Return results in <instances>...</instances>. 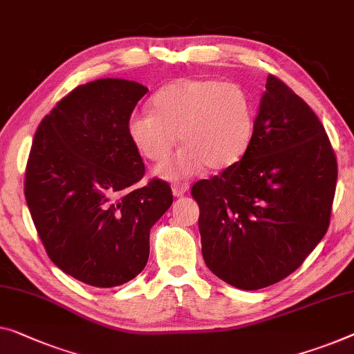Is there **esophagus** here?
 Returning <instances> with one entry per match:
<instances>
[{
	"mask_svg": "<svg viewBox=\"0 0 354 354\" xmlns=\"http://www.w3.org/2000/svg\"><path fill=\"white\" fill-rule=\"evenodd\" d=\"M171 191L175 197H183V195L189 191V186L186 183H175L171 186Z\"/></svg>",
	"mask_w": 354,
	"mask_h": 354,
	"instance_id": "obj_1",
	"label": "esophagus"
}]
</instances>
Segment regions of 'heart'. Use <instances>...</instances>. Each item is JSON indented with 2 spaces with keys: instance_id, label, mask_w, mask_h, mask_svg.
Returning a JSON list of instances; mask_svg holds the SVG:
<instances>
[{
  "instance_id": "obj_1",
  "label": "heart",
  "mask_w": 354,
  "mask_h": 354,
  "mask_svg": "<svg viewBox=\"0 0 354 354\" xmlns=\"http://www.w3.org/2000/svg\"><path fill=\"white\" fill-rule=\"evenodd\" d=\"M152 109L154 113L131 114L127 131L151 162L165 160L181 138L184 149L156 170L167 179L195 175L205 165L209 170L235 165L254 135V102L236 82L176 79L152 97Z\"/></svg>"
}]
</instances>
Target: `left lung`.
Here are the masks:
<instances>
[{"label": "left lung", "instance_id": "left-lung-1", "mask_svg": "<svg viewBox=\"0 0 354 354\" xmlns=\"http://www.w3.org/2000/svg\"><path fill=\"white\" fill-rule=\"evenodd\" d=\"M337 159L316 114L268 75L246 154L192 186L205 263L245 291L302 266L330 223Z\"/></svg>", "mask_w": 354, "mask_h": 354}]
</instances>
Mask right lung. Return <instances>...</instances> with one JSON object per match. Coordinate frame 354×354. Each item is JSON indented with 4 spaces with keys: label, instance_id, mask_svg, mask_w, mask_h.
<instances>
[{
    "label": "right lung",
    "instance_id": "right-lung-1",
    "mask_svg": "<svg viewBox=\"0 0 354 354\" xmlns=\"http://www.w3.org/2000/svg\"><path fill=\"white\" fill-rule=\"evenodd\" d=\"M147 87L125 79L77 86L41 120L25 198L47 256L95 288L133 279L149 257V230L171 207L170 184L145 176L127 122Z\"/></svg>",
    "mask_w": 354,
    "mask_h": 354
}]
</instances>
